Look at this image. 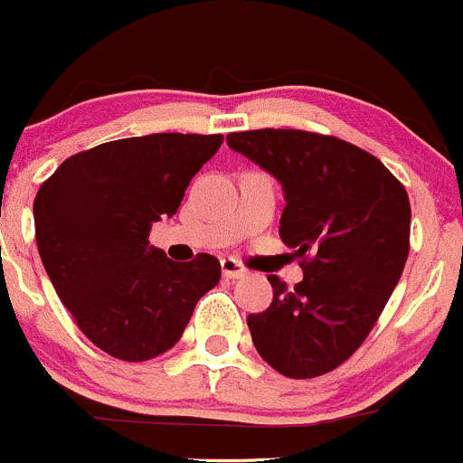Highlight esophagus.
Here are the masks:
<instances>
[{
  "label": "esophagus",
  "mask_w": 463,
  "mask_h": 463,
  "mask_svg": "<svg viewBox=\"0 0 463 463\" xmlns=\"http://www.w3.org/2000/svg\"><path fill=\"white\" fill-rule=\"evenodd\" d=\"M221 269H222V276H225V279H232V280L242 279V276L247 274L245 267H242L241 260H236V259H222Z\"/></svg>",
  "instance_id": "34e87169"
}]
</instances>
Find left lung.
<instances>
[{
    "label": "left lung",
    "instance_id": "8db88e82",
    "mask_svg": "<svg viewBox=\"0 0 463 463\" xmlns=\"http://www.w3.org/2000/svg\"><path fill=\"white\" fill-rule=\"evenodd\" d=\"M227 145L279 180L280 241L303 259L294 288L267 276L274 298L247 317L251 341L289 379L330 373L359 350L402 279L406 189L383 162L332 136L259 128L230 133Z\"/></svg>",
    "mask_w": 463,
    "mask_h": 463
}]
</instances>
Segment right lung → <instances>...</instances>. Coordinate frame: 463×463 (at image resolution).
I'll use <instances>...</instances> for the list:
<instances>
[{
  "instance_id": "add662e5",
  "label": "right lung",
  "mask_w": 463,
  "mask_h": 463,
  "mask_svg": "<svg viewBox=\"0 0 463 463\" xmlns=\"http://www.w3.org/2000/svg\"><path fill=\"white\" fill-rule=\"evenodd\" d=\"M222 136L151 133L71 156L33 203L40 259L90 343L146 361L178 343L200 297L221 280L216 256L189 263L149 245Z\"/></svg>"
}]
</instances>
